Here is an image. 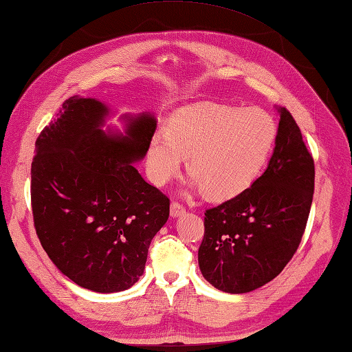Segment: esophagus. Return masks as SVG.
<instances>
[{"label":"esophagus","mask_w":352,"mask_h":352,"mask_svg":"<svg viewBox=\"0 0 352 352\" xmlns=\"http://www.w3.org/2000/svg\"><path fill=\"white\" fill-rule=\"evenodd\" d=\"M185 214V208H184V205H181V203L179 201H173L170 205V215L173 217V218H177V217H181V215H184Z\"/></svg>","instance_id":"obj_1"}]
</instances>
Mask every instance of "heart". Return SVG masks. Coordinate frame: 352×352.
Listing matches in <instances>:
<instances>
[{
  "instance_id": "heart-1",
  "label": "heart",
  "mask_w": 352,
  "mask_h": 352,
  "mask_svg": "<svg viewBox=\"0 0 352 352\" xmlns=\"http://www.w3.org/2000/svg\"><path fill=\"white\" fill-rule=\"evenodd\" d=\"M277 135L274 116L261 107H185L171 116L168 131L151 138L147 170L156 185H164L186 158L191 185H200L209 199L228 200L259 177Z\"/></svg>"
}]
</instances>
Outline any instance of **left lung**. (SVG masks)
<instances>
[{
    "label": "left lung",
    "mask_w": 352,
    "mask_h": 352,
    "mask_svg": "<svg viewBox=\"0 0 352 352\" xmlns=\"http://www.w3.org/2000/svg\"><path fill=\"white\" fill-rule=\"evenodd\" d=\"M267 170L250 188L205 212L199 267L214 287L245 294L276 278L298 248L315 190V164L301 131L278 108Z\"/></svg>",
    "instance_id": "8db88e82"
}]
</instances>
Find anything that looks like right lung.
<instances>
[{
	"label": "right lung",
	"mask_w": 352,
	"mask_h": 352,
	"mask_svg": "<svg viewBox=\"0 0 352 352\" xmlns=\"http://www.w3.org/2000/svg\"><path fill=\"white\" fill-rule=\"evenodd\" d=\"M108 116L98 99L69 98L38 135L31 164V208L43 250L72 282L100 294L138 282L170 214L168 197L134 167L156 119L124 116L123 135L102 129Z\"/></svg>",
	"instance_id": "obj_1"
}]
</instances>
